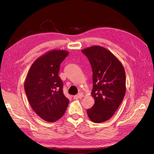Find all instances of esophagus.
I'll list each match as a JSON object with an SVG mask.
<instances>
[{
	"label": "esophagus",
	"mask_w": 154,
	"mask_h": 154,
	"mask_svg": "<svg viewBox=\"0 0 154 154\" xmlns=\"http://www.w3.org/2000/svg\"><path fill=\"white\" fill-rule=\"evenodd\" d=\"M83 96H84V95L82 94V93H78V94L74 96V99H81L82 97H83Z\"/></svg>",
	"instance_id": "34e87169"
}]
</instances>
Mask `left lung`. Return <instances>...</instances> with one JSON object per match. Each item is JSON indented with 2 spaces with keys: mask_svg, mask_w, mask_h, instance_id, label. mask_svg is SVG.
Wrapping results in <instances>:
<instances>
[{
  "mask_svg": "<svg viewBox=\"0 0 154 154\" xmlns=\"http://www.w3.org/2000/svg\"><path fill=\"white\" fill-rule=\"evenodd\" d=\"M88 57L93 71L91 95L95 104L87 110L89 119L96 123L109 119L117 110L126 91L125 72L116 56L102 46L82 50Z\"/></svg>",
  "mask_w": 154,
  "mask_h": 154,
  "instance_id": "obj_1",
  "label": "left lung"
}]
</instances>
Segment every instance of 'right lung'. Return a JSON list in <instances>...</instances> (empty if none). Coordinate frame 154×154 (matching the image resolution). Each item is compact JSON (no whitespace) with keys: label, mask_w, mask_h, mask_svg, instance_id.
<instances>
[{"label":"right lung","mask_w":154,"mask_h":154,"mask_svg":"<svg viewBox=\"0 0 154 154\" xmlns=\"http://www.w3.org/2000/svg\"><path fill=\"white\" fill-rule=\"evenodd\" d=\"M69 51L53 50L32 63L24 84L32 110L44 120L54 122L64 115L69 100L63 94V82L59 76L60 65Z\"/></svg>","instance_id":"add662e5"}]
</instances>
